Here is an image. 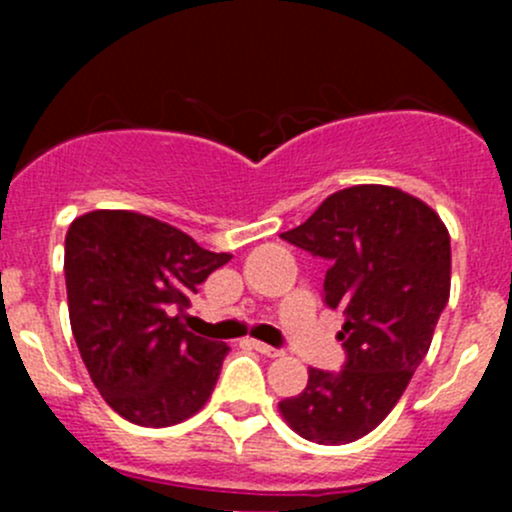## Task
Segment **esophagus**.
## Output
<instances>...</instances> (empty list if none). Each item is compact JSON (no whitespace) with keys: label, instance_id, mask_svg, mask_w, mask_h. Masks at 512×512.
<instances>
[{"label":"esophagus","instance_id":"obj_1","mask_svg":"<svg viewBox=\"0 0 512 512\" xmlns=\"http://www.w3.org/2000/svg\"><path fill=\"white\" fill-rule=\"evenodd\" d=\"M252 349H255V352H260V354H265V356H272V359H277V356H282L285 352H282V349H277V347H270V344H265V342H257V339H252Z\"/></svg>","mask_w":512,"mask_h":512}]
</instances>
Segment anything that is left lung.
I'll return each mask as SVG.
<instances>
[{
  "label": "left lung",
  "instance_id": "8db88e82",
  "mask_svg": "<svg viewBox=\"0 0 512 512\" xmlns=\"http://www.w3.org/2000/svg\"><path fill=\"white\" fill-rule=\"evenodd\" d=\"M282 240L324 257V302L344 314L342 371L309 369L304 391L280 401L292 431L342 446L374 431L428 354L451 294V237L436 210L391 185L329 195Z\"/></svg>",
  "mask_w": 512,
  "mask_h": 512
}]
</instances>
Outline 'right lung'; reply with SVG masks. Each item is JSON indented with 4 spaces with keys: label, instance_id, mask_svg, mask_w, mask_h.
Returning <instances> with one entry per match:
<instances>
[{
    "label": "right lung",
    "instance_id": "1",
    "mask_svg": "<svg viewBox=\"0 0 512 512\" xmlns=\"http://www.w3.org/2000/svg\"><path fill=\"white\" fill-rule=\"evenodd\" d=\"M230 257L131 210H94L71 223L64 247L71 332L118 416L163 428L203 409L230 347L195 337L180 312Z\"/></svg>",
    "mask_w": 512,
    "mask_h": 512
}]
</instances>
